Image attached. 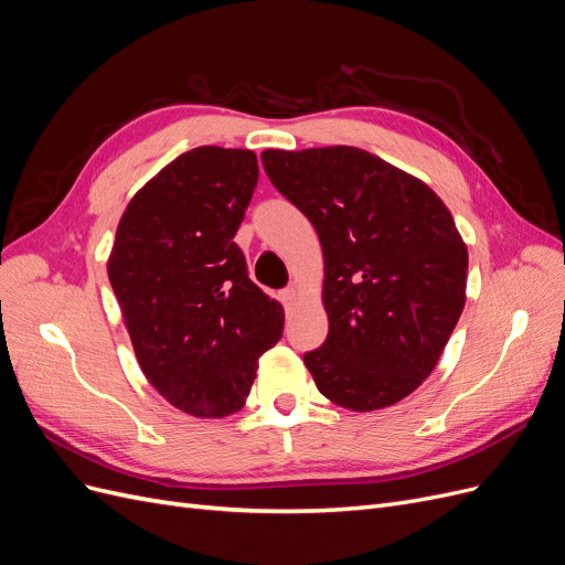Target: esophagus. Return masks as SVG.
<instances>
[{"mask_svg":"<svg viewBox=\"0 0 565 565\" xmlns=\"http://www.w3.org/2000/svg\"><path fill=\"white\" fill-rule=\"evenodd\" d=\"M297 299H299V292H297L295 287H287V289H282V292H280V301L287 306V309H289V306H295Z\"/></svg>","mask_w":565,"mask_h":565,"instance_id":"1","label":"esophagus"}]
</instances>
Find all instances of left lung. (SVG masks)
<instances>
[{
  "label": "left lung",
  "instance_id": "obj_1",
  "mask_svg": "<svg viewBox=\"0 0 565 565\" xmlns=\"http://www.w3.org/2000/svg\"><path fill=\"white\" fill-rule=\"evenodd\" d=\"M270 183L322 247L330 332L303 353L324 398L372 413L436 367L467 301V245L417 177L353 146L264 150Z\"/></svg>",
  "mask_w": 565,
  "mask_h": 565
}]
</instances>
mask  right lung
Instances as JSON below:
<instances>
[{
    "label": "right lung",
    "instance_id": "add662e5",
    "mask_svg": "<svg viewBox=\"0 0 565 565\" xmlns=\"http://www.w3.org/2000/svg\"><path fill=\"white\" fill-rule=\"evenodd\" d=\"M259 181L252 150L200 146L169 162L119 218L108 278L146 380L202 419L241 409L282 306L249 280L233 237Z\"/></svg>",
    "mask_w": 565,
    "mask_h": 565
}]
</instances>
